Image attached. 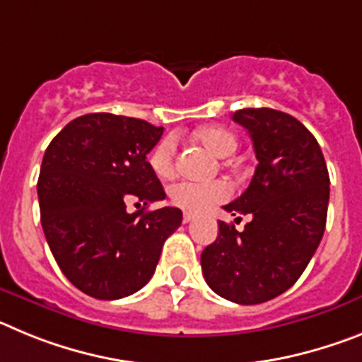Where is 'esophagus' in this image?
Segmentation results:
<instances>
[{"instance_id": "1", "label": "esophagus", "mask_w": 362, "mask_h": 362, "mask_svg": "<svg viewBox=\"0 0 362 362\" xmlns=\"http://www.w3.org/2000/svg\"><path fill=\"white\" fill-rule=\"evenodd\" d=\"M194 219H196V216H194V214H190V212L183 214V223H190V221H194Z\"/></svg>"}]
</instances>
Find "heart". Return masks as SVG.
<instances>
[{
	"label": "heart",
	"mask_w": 362,
	"mask_h": 362,
	"mask_svg": "<svg viewBox=\"0 0 362 362\" xmlns=\"http://www.w3.org/2000/svg\"><path fill=\"white\" fill-rule=\"evenodd\" d=\"M196 141L212 152L217 158H228L238 150V137L223 127H206L196 132ZM175 159H177V139L168 136L156 145L150 153L148 163L153 174L161 179H168L175 172ZM232 194V188L225 181H210V183H181L172 185L168 190L170 201L179 209L188 212H203L212 204L223 203Z\"/></svg>",
	"instance_id": "1"
}]
</instances>
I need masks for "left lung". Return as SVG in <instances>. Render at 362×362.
<instances>
[{
  "label": "left lung",
  "instance_id": "left-lung-1",
  "mask_svg": "<svg viewBox=\"0 0 362 362\" xmlns=\"http://www.w3.org/2000/svg\"><path fill=\"white\" fill-rule=\"evenodd\" d=\"M233 121L250 132L259 165L241 197L223 209L252 221L243 232L219 221L217 239L201 254V268L217 296L259 305L286 292L317 250L330 177L317 139L290 114L243 108L233 112Z\"/></svg>",
  "mask_w": 362,
  "mask_h": 362
}]
</instances>
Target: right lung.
<instances>
[{"instance_id": "1", "label": "right lung", "mask_w": 362, "mask_h": 362, "mask_svg": "<svg viewBox=\"0 0 362 362\" xmlns=\"http://www.w3.org/2000/svg\"><path fill=\"white\" fill-rule=\"evenodd\" d=\"M161 136L163 127L98 112L70 121L45 150L41 226L65 277L86 296L112 300L141 290L181 226L174 206L145 212L166 197L146 161ZM132 197L144 209L130 214Z\"/></svg>"}]
</instances>
